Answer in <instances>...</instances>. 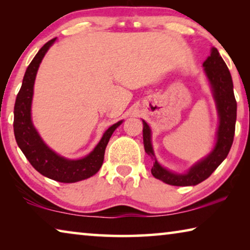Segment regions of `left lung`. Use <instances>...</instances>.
Masks as SVG:
<instances>
[{"label":"left lung","instance_id":"1","mask_svg":"<svg viewBox=\"0 0 250 250\" xmlns=\"http://www.w3.org/2000/svg\"><path fill=\"white\" fill-rule=\"evenodd\" d=\"M204 70L210 83L211 91L216 103L219 116L217 130V141L213 151L205 159L198 161L184 174H177L161 167L155 160L153 147L151 145V130L145 120L143 122V145L145 150L154 160L151 173L155 179L174 186L196 185L209 177L218 167L226 156L234 141L235 125L237 116V103L234 95V86L228 67L219 55L218 50L213 47L210 55L204 62Z\"/></svg>","mask_w":250,"mask_h":250}]
</instances>
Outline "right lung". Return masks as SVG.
<instances>
[{
  "mask_svg": "<svg viewBox=\"0 0 250 250\" xmlns=\"http://www.w3.org/2000/svg\"><path fill=\"white\" fill-rule=\"evenodd\" d=\"M56 39L48 41L42 47L25 71L22 87L16 97L14 105V134L16 142L28 162L37 172L48 179L62 183H75L95 175L104 163V151L109 139L111 138L122 121L117 122L105 131L98 145L87 156L79 160H69L55 153L45 145L36 129L34 128L31 118L34 83L42 59L47 53Z\"/></svg>",
  "mask_w": 250,
  "mask_h": 250,
  "instance_id": "right-lung-1",
  "label": "right lung"
}]
</instances>
